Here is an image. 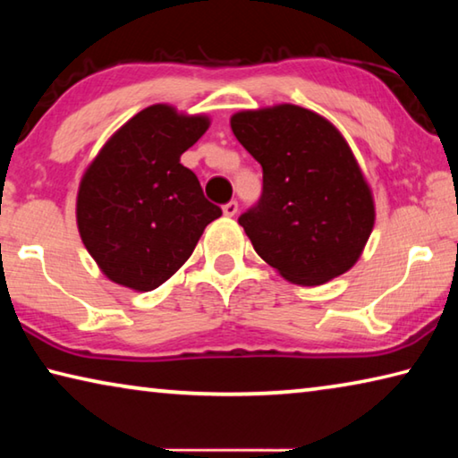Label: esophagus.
<instances>
[{"label":"esophagus","instance_id":"obj_1","mask_svg":"<svg viewBox=\"0 0 458 458\" xmlns=\"http://www.w3.org/2000/svg\"><path fill=\"white\" fill-rule=\"evenodd\" d=\"M222 212H224V216H228V218H232V216H236L238 201H228V204H224L222 206Z\"/></svg>","mask_w":458,"mask_h":458}]
</instances>
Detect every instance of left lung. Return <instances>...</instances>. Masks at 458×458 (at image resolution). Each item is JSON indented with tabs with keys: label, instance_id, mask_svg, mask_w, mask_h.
<instances>
[{
	"label": "left lung",
	"instance_id": "8db88e82",
	"mask_svg": "<svg viewBox=\"0 0 458 458\" xmlns=\"http://www.w3.org/2000/svg\"><path fill=\"white\" fill-rule=\"evenodd\" d=\"M232 133L262 165V198L238 218L259 257L289 283L350 270L374 230V193L331 121L299 105L238 111Z\"/></svg>",
	"mask_w": 458,
	"mask_h": 458
}]
</instances>
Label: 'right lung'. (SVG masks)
I'll return each mask as SVG.
<instances>
[{
  "label": "right lung",
  "mask_w": 458,
  "mask_h": 458,
  "mask_svg": "<svg viewBox=\"0 0 458 458\" xmlns=\"http://www.w3.org/2000/svg\"><path fill=\"white\" fill-rule=\"evenodd\" d=\"M208 127V114L151 105L114 131L84 169L76 226L108 281L137 293L157 289L222 216L180 164Z\"/></svg>",
  "instance_id": "right-lung-1"
}]
</instances>
